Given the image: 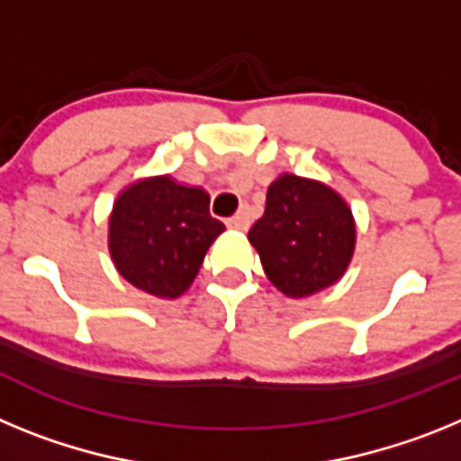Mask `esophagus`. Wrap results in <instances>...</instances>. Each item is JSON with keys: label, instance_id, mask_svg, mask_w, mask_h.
I'll use <instances>...</instances> for the list:
<instances>
[{"label": "esophagus", "instance_id": "obj_1", "mask_svg": "<svg viewBox=\"0 0 461 461\" xmlns=\"http://www.w3.org/2000/svg\"><path fill=\"white\" fill-rule=\"evenodd\" d=\"M228 228H233V230H247L249 228V214H247V210H240L235 217L228 219Z\"/></svg>", "mask_w": 461, "mask_h": 461}]
</instances>
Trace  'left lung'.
I'll return each mask as SVG.
<instances>
[{
	"instance_id": "obj_1",
	"label": "left lung",
	"mask_w": 461,
	"mask_h": 461,
	"mask_svg": "<svg viewBox=\"0 0 461 461\" xmlns=\"http://www.w3.org/2000/svg\"><path fill=\"white\" fill-rule=\"evenodd\" d=\"M267 279L291 297L335 284L351 263L356 223L344 201L321 182L281 175L267 189L266 214L249 230Z\"/></svg>"
}]
</instances>
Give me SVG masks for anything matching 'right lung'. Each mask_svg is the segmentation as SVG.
<instances>
[{
  "label": "right lung",
  "mask_w": 461,
  "mask_h": 461,
  "mask_svg": "<svg viewBox=\"0 0 461 461\" xmlns=\"http://www.w3.org/2000/svg\"><path fill=\"white\" fill-rule=\"evenodd\" d=\"M226 228L210 214V195L170 177L138 182L110 217V256L129 284L157 297L191 286L205 251Z\"/></svg>",
  "instance_id": "add662e5"
}]
</instances>
